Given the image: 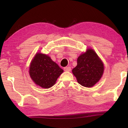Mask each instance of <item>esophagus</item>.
<instances>
[{"label":"esophagus","mask_w":128,"mask_h":128,"mask_svg":"<svg viewBox=\"0 0 128 128\" xmlns=\"http://www.w3.org/2000/svg\"><path fill=\"white\" fill-rule=\"evenodd\" d=\"M64 70L65 71H66V72H70V71L71 70V68H70V67H69V66L64 67Z\"/></svg>","instance_id":"esophagus-1"}]
</instances>
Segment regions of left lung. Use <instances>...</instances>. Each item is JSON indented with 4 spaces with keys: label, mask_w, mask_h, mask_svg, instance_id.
I'll return each instance as SVG.
<instances>
[{
    "label": "left lung",
    "mask_w": 128,
    "mask_h": 128,
    "mask_svg": "<svg viewBox=\"0 0 128 128\" xmlns=\"http://www.w3.org/2000/svg\"><path fill=\"white\" fill-rule=\"evenodd\" d=\"M103 71L102 62L93 50L88 49L78 58L77 66L72 72L80 85L91 88L99 81Z\"/></svg>",
    "instance_id": "1"
}]
</instances>
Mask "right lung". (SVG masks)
<instances>
[{
  "mask_svg": "<svg viewBox=\"0 0 128 128\" xmlns=\"http://www.w3.org/2000/svg\"><path fill=\"white\" fill-rule=\"evenodd\" d=\"M63 70L48 56L36 54L30 64L29 74L36 85L48 88L55 85Z\"/></svg>",
  "mask_w": 128,
  "mask_h": 128,
  "instance_id": "1",
  "label": "right lung"
}]
</instances>
